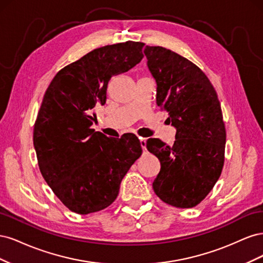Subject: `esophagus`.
Here are the masks:
<instances>
[{
  "instance_id": "esophagus-1",
  "label": "esophagus",
  "mask_w": 263,
  "mask_h": 263,
  "mask_svg": "<svg viewBox=\"0 0 263 263\" xmlns=\"http://www.w3.org/2000/svg\"><path fill=\"white\" fill-rule=\"evenodd\" d=\"M140 146H141V148H142V150H146L147 148H146V139L145 138H140Z\"/></svg>"
}]
</instances>
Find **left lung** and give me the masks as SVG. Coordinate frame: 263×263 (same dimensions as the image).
<instances>
[{
  "label": "left lung",
  "mask_w": 263,
  "mask_h": 263,
  "mask_svg": "<svg viewBox=\"0 0 263 263\" xmlns=\"http://www.w3.org/2000/svg\"><path fill=\"white\" fill-rule=\"evenodd\" d=\"M144 52L157 83V105L169 113L166 121L177 129L171 147L157 138L147 140L161 165L153 187L166 204L194 208L224 165L226 130L217 93L203 71L182 55L159 46H146Z\"/></svg>",
  "instance_id": "obj_1"
}]
</instances>
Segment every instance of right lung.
Instances as JSON below:
<instances>
[{
  "mask_svg": "<svg viewBox=\"0 0 263 263\" xmlns=\"http://www.w3.org/2000/svg\"><path fill=\"white\" fill-rule=\"evenodd\" d=\"M144 44L128 41L86 53L54 76L34 127V147L45 181L67 208L86 215L106 209L127 171L140 157L134 134L108 138L91 128L106 102L113 76L144 58Z\"/></svg>",
  "mask_w": 263,
  "mask_h": 263,
  "instance_id": "1",
  "label": "right lung"
}]
</instances>
